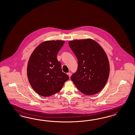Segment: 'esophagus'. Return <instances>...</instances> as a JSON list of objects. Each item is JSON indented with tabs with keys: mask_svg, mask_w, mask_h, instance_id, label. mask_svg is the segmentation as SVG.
<instances>
[{
	"mask_svg": "<svg viewBox=\"0 0 135 135\" xmlns=\"http://www.w3.org/2000/svg\"><path fill=\"white\" fill-rule=\"evenodd\" d=\"M67 74L69 76V78L70 77V76H71V73H67Z\"/></svg>",
	"mask_w": 135,
	"mask_h": 135,
	"instance_id": "34e87169",
	"label": "esophagus"
}]
</instances>
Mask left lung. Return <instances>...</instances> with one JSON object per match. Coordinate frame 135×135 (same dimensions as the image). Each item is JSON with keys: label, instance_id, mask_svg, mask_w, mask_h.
<instances>
[{"label": "left lung", "instance_id": "left-lung-1", "mask_svg": "<svg viewBox=\"0 0 135 135\" xmlns=\"http://www.w3.org/2000/svg\"><path fill=\"white\" fill-rule=\"evenodd\" d=\"M78 60V68L71 79L81 92L92 95L100 92L107 83L109 64L107 54L100 45L91 39L69 42Z\"/></svg>", "mask_w": 135, "mask_h": 135}]
</instances>
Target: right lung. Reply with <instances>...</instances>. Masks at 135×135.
I'll return each instance as SVG.
<instances>
[{"mask_svg": "<svg viewBox=\"0 0 135 135\" xmlns=\"http://www.w3.org/2000/svg\"><path fill=\"white\" fill-rule=\"evenodd\" d=\"M62 40L46 41L39 44L29 59L28 79L32 88L40 96L48 97L59 92L69 77L62 71L57 55L63 46Z\"/></svg>", "mask_w": 135, "mask_h": 135, "instance_id": "1", "label": "right lung"}]
</instances>
